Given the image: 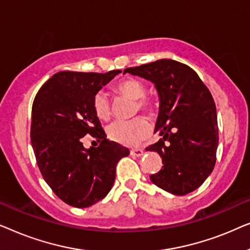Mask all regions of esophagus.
<instances>
[{
  "mask_svg": "<svg viewBox=\"0 0 250 250\" xmlns=\"http://www.w3.org/2000/svg\"><path fill=\"white\" fill-rule=\"evenodd\" d=\"M131 156L133 157H141L143 156V150L140 149V148H136V149H132L131 150Z\"/></svg>",
  "mask_w": 250,
  "mask_h": 250,
  "instance_id": "obj_1",
  "label": "esophagus"
}]
</instances>
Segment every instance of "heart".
<instances>
[{
  "label": "heart",
  "mask_w": 250,
  "mask_h": 250,
  "mask_svg": "<svg viewBox=\"0 0 250 250\" xmlns=\"http://www.w3.org/2000/svg\"><path fill=\"white\" fill-rule=\"evenodd\" d=\"M119 93L129 99L136 100L135 108L140 110H151L152 104L149 99L145 98L146 87L141 82L135 78H125L116 85ZM95 116L101 121H108L111 115L110 101L104 92H98L92 101ZM151 133V124L143 116H139L128 121H116L111 123L107 128L109 139L119 145L134 146H138Z\"/></svg>",
  "instance_id": "heart-1"
}]
</instances>
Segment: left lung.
Listing matches in <instances>:
<instances>
[{
  "mask_svg": "<svg viewBox=\"0 0 250 250\" xmlns=\"http://www.w3.org/2000/svg\"><path fill=\"white\" fill-rule=\"evenodd\" d=\"M126 73L150 81L158 93L155 133L163 138L146 150L158 152L164 166L150 180L176 196L192 192L216 162L217 115L209 90L192 68L172 59L126 68Z\"/></svg>",
  "mask_w": 250,
  "mask_h": 250,
  "instance_id": "1",
  "label": "left lung"
}]
</instances>
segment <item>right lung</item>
I'll list each match as a JSON object with an SVG mask.
<instances>
[{
	"instance_id": "right-lung-1",
	"label": "right lung",
	"mask_w": 250,
	"mask_h": 250,
	"mask_svg": "<svg viewBox=\"0 0 250 250\" xmlns=\"http://www.w3.org/2000/svg\"><path fill=\"white\" fill-rule=\"evenodd\" d=\"M121 70L105 74L60 71L36 94L30 141L43 179L64 203L90 207L104 199L115 182L116 165L129 150L109 141L92 101ZM91 134L101 142L86 149L81 139Z\"/></svg>"
}]
</instances>
